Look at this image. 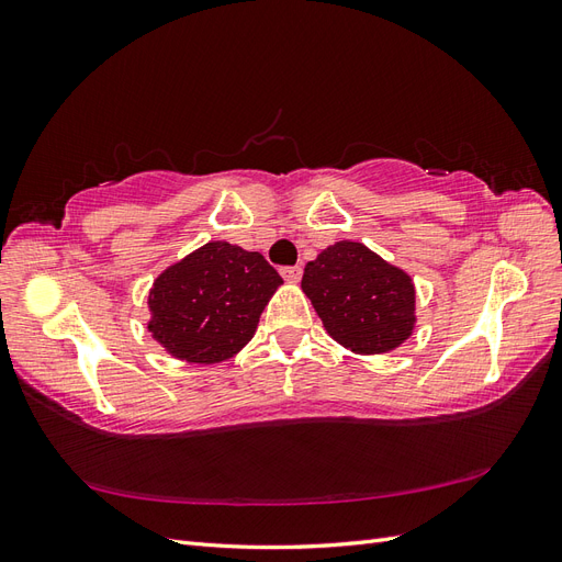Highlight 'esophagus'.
<instances>
[{
  "instance_id": "obj_1",
  "label": "esophagus",
  "mask_w": 562,
  "mask_h": 562,
  "mask_svg": "<svg viewBox=\"0 0 562 562\" xmlns=\"http://www.w3.org/2000/svg\"><path fill=\"white\" fill-rule=\"evenodd\" d=\"M281 277L288 281V283H297L302 279V267H283L281 269Z\"/></svg>"
}]
</instances>
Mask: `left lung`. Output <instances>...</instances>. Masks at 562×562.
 I'll return each mask as SVG.
<instances>
[{
	"instance_id": "1",
	"label": "left lung",
	"mask_w": 562,
	"mask_h": 562,
	"mask_svg": "<svg viewBox=\"0 0 562 562\" xmlns=\"http://www.w3.org/2000/svg\"><path fill=\"white\" fill-rule=\"evenodd\" d=\"M302 293L326 333L353 353L394 351L415 333L413 277L361 241H337L304 265Z\"/></svg>"
}]
</instances>
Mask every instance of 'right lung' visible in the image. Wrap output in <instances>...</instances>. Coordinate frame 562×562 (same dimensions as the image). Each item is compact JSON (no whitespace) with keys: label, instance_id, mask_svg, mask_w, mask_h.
I'll use <instances>...</instances> for the list:
<instances>
[{"label":"right lung","instance_id":"add662e5","mask_svg":"<svg viewBox=\"0 0 562 562\" xmlns=\"http://www.w3.org/2000/svg\"><path fill=\"white\" fill-rule=\"evenodd\" d=\"M281 283L260 252L209 241L151 283L147 330L178 361L223 363L250 342Z\"/></svg>","mask_w":562,"mask_h":562}]
</instances>
